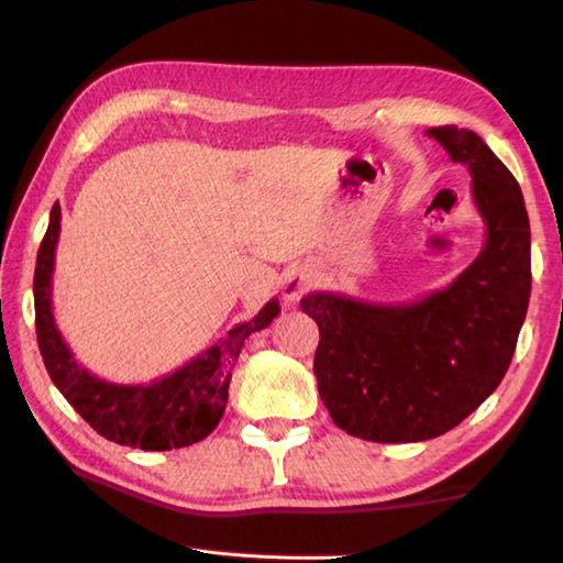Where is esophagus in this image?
Segmentation results:
<instances>
[{"label":"esophagus","mask_w":563,"mask_h":563,"mask_svg":"<svg viewBox=\"0 0 563 563\" xmlns=\"http://www.w3.org/2000/svg\"><path fill=\"white\" fill-rule=\"evenodd\" d=\"M317 285V275L310 268H292L285 273L283 280V297L285 302H297L305 292H310Z\"/></svg>","instance_id":"34e87169"}]
</instances>
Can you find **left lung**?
<instances>
[{"mask_svg": "<svg viewBox=\"0 0 563 563\" xmlns=\"http://www.w3.org/2000/svg\"><path fill=\"white\" fill-rule=\"evenodd\" d=\"M427 136L471 173L486 222L478 258L420 302L373 305L334 292L300 300L319 327V398L339 429L366 442H427L464 422L508 373L530 305L520 185L476 131L449 124Z\"/></svg>", "mask_w": 563, "mask_h": 563, "instance_id": "left-lung-1", "label": "left lung"}]
</instances>
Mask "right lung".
<instances>
[{"label":"right lung","instance_id":"add662e5","mask_svg":"<svg viewBox=\"0 0 563 563\" xmlns=\"http://www.w3.org/2000/svg\"><path fill=\"white\" fill-rule=\"evenodd\" d=\"M58 236L60 207L55 205L33 273L38 349L55 388L109 442L143 451H170L202 442L222 420L231 371L236 366L244 341L278 317L280 302L273 297L251 322L229 329L224 339L168 376L139 385L109 383L97 378L73 356L68 341L55 324L51 288Z\"/></svg>","mask_w":563,"mask_h":563}]
</instances>
